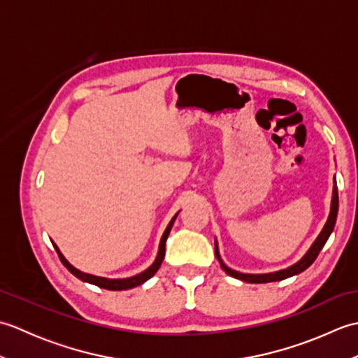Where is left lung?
Listing matches in <instances>:
<instances>
[{
	"label": "left lung",
	"mask_w": 358,
	"mask_h": 358,
	"mask_svg": "<svg viewBox=\"0 0 358 358\" xmlns=\"http://www.w3.org/2000/svg\"><path fill=\"white\" fill-rule=\"evenodd\" d=\"M334 183H336V181H334ZM337 212H338V191H337V186L334 185L331 212H329L328 222H326V224L323 227V231L320 232V235H318L317 240L313 243V246L309 248V250L305 254V257H303L300 262H296L295 264L289 266V268H286V269L271 272V273H241V272L234 271L231 268H227V266L223 263L222 257H220V252H218L217 241H215V257H217V260L220 262L222 269L227 273V275L243 280V281H248V283H271V281H280V280H285V278H289L292 275H296V273H300L305 269H308L309 266L315 262V258L318 257V254H320V250L323 249L324 243L328 241L331 232L334 231V226H336V220H337Z\"/></svg>",
	"instance_id": "obj_1"
}]
</instances>
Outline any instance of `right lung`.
Listing matches in <instances>:
<instances>
[{
	"label": "right lung",
	"mask_w": 358,
	"mask_h": 358,
	"mask_svg": "<svg viewBox=\"0 0 358 358\" xmlns=\"http://www.w3.org/2000/svg\"><path fill=\"white\" fill-rule=\"evenodd\" d=\"M177 215H178V212L172 217L171 223L167 224V227H166V231L163 234L162 240H159V248H158V254H157L155 262L152 263L146 271L140 272L138 275H134V277H129V278H117V280H113V278L96 277V275H90V273H86V272H81L77 268H73V266L66 260L64 255L59 252V249L57 248V245H53V248H55V250L58 252L59 260H62V263L66 266L67 271H69L71 273H73V275L77 277V278H80L81 281H86V283L95 285V286L103 287V289H109V291H124V289H132L135 286H140V285L144 283V281H148L150 277L155 275V272L159 269V266H162V263H163L164 252H166V240H167V237H169V232L172 229L173 222H175V218H177Z\"/></svg>",
	"instance_id": "right-lung-1"
}]
</instances>
